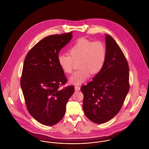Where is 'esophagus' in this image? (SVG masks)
<instances>
[{"mask_svg": "<svg viewBox=\"0 0 149 149\" xmlns=\"http://www.w3.org/2000/svg\"><path fill=\"white\" fill-rule=\"evenodd\" d=\"M80 89V87L79 86H75V90L77 91Z\"/></svg>", "mask_w": 149, "mask_h": 149, "instance_id": "34e87169", "label": "esophagus"}]
</instances>
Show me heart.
<instances>
[{
  "label": "heart",
  "mask_w": 149,
  "mask_h": 149,
  "mask_svg": "<svg viewBox=\"0 0 149 149\" xmlns=\"http://www.w3.org/2000/svg\"><path fill=\"white\" fill-rule=\"evenodd\" d=\"M68 55L60 54L58 61L62 70L66 74L72 72L74 61L78 62L77 71L70 78V83L80 85L91 75L101 72L107 58V50L104 43L86 38L77 39L68 50Z\"/></svg>",
  "instance_id": "heart-1"
}]
</instances>
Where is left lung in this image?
Instances as JSON below:
<instances>
[{"mask_svg": "<svg viewBox=\"0 0 149 149\" xmlns=\"http://www.w3.org/2000/svg\"><path fill=\"white\" fill-rule=\"evenodd\" d=\"M107 58L101 72L80 89L84 112L96 124H103L119 113L129 88V68L123 51L111 36L105 35Z\"/></svg>", "mask_w": 149, "mask_h": 149, "instance_id": "left-lung-1", "label": "left lung"}]
</instances>
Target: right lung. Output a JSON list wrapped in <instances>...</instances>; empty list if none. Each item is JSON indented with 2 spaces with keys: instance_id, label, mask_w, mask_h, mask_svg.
<instances>
[{
  "instance_id": "1",
  "label": "right lung",
  "mask_w": 149,
  "mask_h": 149,
  "mask_svg": "<svg viewBox=\"0 0 149 149\" xmlns=\"http://www.w3.org/2000/svg\"><path fill=\"white\" fill-rule=\"evenodd\" d=\"M72 32L48 36L30 49L25 60L20 86L28 112L39 123L53 126L63 119L74 86L62 89L68 80L60 67V50L72 39Z\"/></svg>"
}]
</instances>
